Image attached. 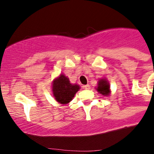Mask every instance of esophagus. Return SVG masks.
I'll use <instances>...</instances> for the list:
<instances>
[{
  "instance_id": "1",
  "label": "esophagus",
  "mask_w": 154,
  "mask_h": 154,
  "mask_svg": "<svg viewBox=\"0 0 154 154\" xmlns=\"http://www.w3.org/2000/svg\"><path fill=\"white\" fill-rule=\"evenodd\" d=\"M83 88H84L85 89H90V86L88 84H87L86 86H83Z\"/></svg>"
}]
</instances>
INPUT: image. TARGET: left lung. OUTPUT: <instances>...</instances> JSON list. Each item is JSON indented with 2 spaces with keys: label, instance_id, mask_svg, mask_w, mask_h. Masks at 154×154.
<instances>
[{
  "label": "left lung",
  "instance_id": "8db88e82",
  "mask_svg": "<svg viewBox=\"0 0 154 154\" xmlns=\"http://www.w3.org/2000/svg\"><path fill=\"white\" fill-rule=\"evenodd\" d=\"M96 90L102 95L108 96L110 94V86L109 82L106 79H100L97 83V87Z\"/></svg>",
  "mask_w": 154,
  "mask_h": 154
}]
</instances>
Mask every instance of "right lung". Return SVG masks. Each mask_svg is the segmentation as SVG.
Listing matches in <instances>:
<instances>
[{
	"mask_svg": "<svg viewBox=\"0 0 154 154\" xmlns=\"http://www.w3.org/2000/svg\"><path fill=\"white\" fill-rule=\"evenodd\" d=\"M79 89V85L71 84L69 79L63 74L53 81V96L56 100L61 104H67L71 101Z\"/></svg>",
	"mask_w": 154,
	"mask_h": 154,
	"instance_id": "obj_1",
	"label": "right lung"
}]
</instances>
